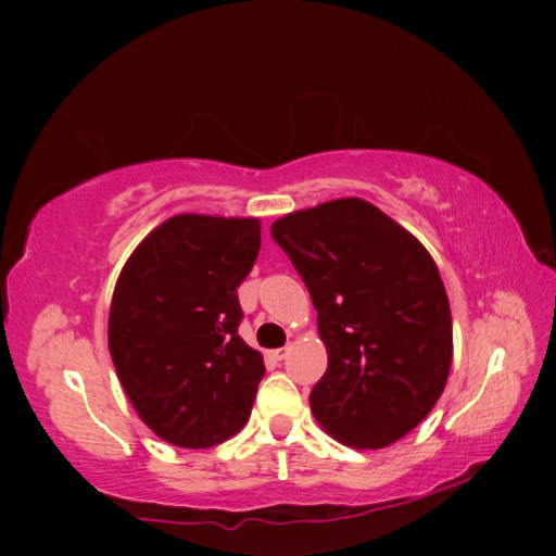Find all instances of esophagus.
I'll list each match as a JSON object with an SVG mask.
<instances>
[{"mask_svg":"<svg viewBox=\"0 0 556 556\" xmlns=\"http://www.w3.org/2000/svg\"><path fill=\"white\" fill-rule=\"evenodd\" d=\"M287 353H289V346L275 349V351H271V358H275V361H285V358H287Z\"/></svg>","mask_w":556,"mask_h":556,"instance_id":"obj_1","label":"esophagus"}]
</instances>
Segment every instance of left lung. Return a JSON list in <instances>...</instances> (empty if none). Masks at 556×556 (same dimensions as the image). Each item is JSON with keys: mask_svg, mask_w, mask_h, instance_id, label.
Here are the masks:
<instances>
[{"mask_svg": "<svg viewBox=\"0 0 556 556\" xmlns=\"http://www.w3.org/2000/svg\"><path fill=\"white\" fill-rule=\"evenodd\" d=\"M269 231L308 287L327 346L315 420L356 448L401 440L452 368V311L434 260L361 198L291 212Z\"/></svg>", "mask_w": 556, "mask_h": 556, "instance_id": "8db88e82", "label": "left lung"}]
</instances>
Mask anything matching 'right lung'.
Returning <instances> with one entry per match:
<instances>
[{
    "mask_svg": "<svg viewBox=\"0 0 556 556\" xmlns=\"http://www.w3.org/2000/svg\"><path fill=\"white\" fill-rule=\"evenodd\" d=\"M257 251V219L176 215L122 269L110 353L140 420L164 442L215 446L251 416L265 363L239 337L236 289Z\"/></svg>",
    "mask_w": 556,
    "mask_h": 556,
    "instance_id": "obj_1",
    "label": "right lung"
}]
</instances>
